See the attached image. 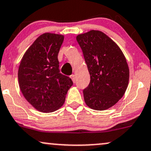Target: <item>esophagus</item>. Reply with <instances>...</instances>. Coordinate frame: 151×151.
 Masks as SVG:
<instances>
[{"label":"esophagus","instance_id":"1","mask_svg":"<svg viewBox=\"0 0 151 151\" xmlns=\"http://www.w3.org/2000/svg\"><path fill=\"white\" fill-rule=\"evenodd\" d=\"M70 78L72 79L73 82V83H75V82H76V76H75V75H70Z\"/></svg>","mask_w":151,"mask_h":151}]
</instances>
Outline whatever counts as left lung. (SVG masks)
<instances>
[{"instance_id": "obj_1", "label": "left lung", "mask_w": 151, "mask_h": 151, "mask_svg": "<svg viewBox=\"0 0 151 151\" xmlns=\"http://www.w3.org/2000/svg\"><path fill=\"white\" fill-rule=\"evenodd\" d=\"M90 75L83 90L85 103L91 109H109L124 95L129 70L120 47L105 33L90 31L76 38Z\"/></svg>"}]
</instances>
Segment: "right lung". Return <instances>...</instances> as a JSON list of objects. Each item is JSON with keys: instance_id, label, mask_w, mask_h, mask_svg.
Segmentation results:
<instances>
[{"instance_id": "obj_1", "label": "right lung", "mask_w": 151, "mask_h": 151, "mask_svg": "<svg viewBox=\"0 0 151 151\" xmlns=\"http://www.w3.org/2000/svg\"><path fill=\"white\" fill-rule=\"evenodd\" d=\"M63 41L62 35H41L24 54L19 67L18 81L22 94L41 112L59 109L73 85L72 80L59 70L58 53Z\"/></svg>"}]
</instances>
